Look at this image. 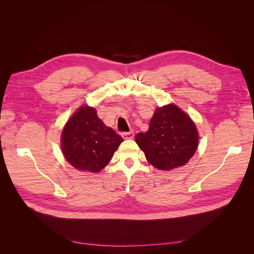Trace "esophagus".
Masks as SVG:
<instances>
[{"label":"esophagus","mask_w":254,"mask_h":254,"mask_svg":"<svg viewBox=\"0 0 254 254\" xmlns=\"http://www.w3.org/2000/svg\"><path fill=\"white\" fill-rule=\"evenodd\" d=\"M122 136L123 137H124V139H133V136H134V132L132 131V130H131V131H128V132H123L122 133Z\"/></svg>","instance_id":"1"}]
</instances>
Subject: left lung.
Here are the masks:
<instances>
[{"mask_svg": "<svg viewBox=\"0 0 254 254\" xmlns=\"http://www.w3.org/2000/svg\"><path fill=\"white\" fill-rule=\"evenodd\" d=\"M135 142L152 166L170 171L188 163L193 157L198 132L189 115L171 104L156 110L148 131L136 133Z\"/></svg>", "mask_w": 254, "mask_h": 254, "instance_id": "1", "label": "left lung"}]
</instances>
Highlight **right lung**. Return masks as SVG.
Wrapping results in <instances>:
<instances>
[{
  "mask_svg": "<svg viewBox=\"0 0 254 254\" xmlns=\"http://www.w3.org/2000/svg\"><path fill=\"white\" fill-rule=\"evenodd\" d=\"M123 137L106 127L96 110L82 106L65 124L61 148L65 159L80 171L97 173L109 163Z\"/></svg>",
  "mask_w": 254,
  "mask_h": 254,
  "instance_id": "obj_1",
  "label": "right lung"
}]
</instances>
